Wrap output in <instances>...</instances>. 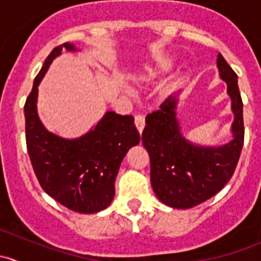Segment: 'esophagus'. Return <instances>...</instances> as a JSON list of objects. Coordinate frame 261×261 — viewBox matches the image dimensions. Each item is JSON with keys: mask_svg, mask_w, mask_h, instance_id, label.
<instances>
[{"mask_svg": "<svg viewBox=\"0 0 261 261\" xmlns=\"http://www.w3.org/2000/svg\"><path fill=\"white\" fill-rule=\"evenodd\" d=\"M135 126L138 128L139 133H143L144 127H145V117L143 115H136L135 116Z\"/></svg>", "mask_w": 261, "mask_h": 261, "instance_id": "esophagus-1", "label": "esophagus"}]
</instances>
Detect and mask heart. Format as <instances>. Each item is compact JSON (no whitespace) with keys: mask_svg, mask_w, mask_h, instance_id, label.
I'll return each instance as SVG.
<instances>
[{"mask_svg":"<svg viewBox=\"0 0 261 261\" xmlns=\"http://www.w3.org/2000/svg\"><path fill=\"white\" fill-rule=\"evenodd\" d=\"M165 70H167V64H164V63L152 65V67H146L145 69L141 70L140 73H138V74L135 75L134 82L140 87L147 86V84L154 83Z\"/></svg>","mask_w":261,"mask_h":261,"instance_id":"1","label":"heart"}]
</instances>
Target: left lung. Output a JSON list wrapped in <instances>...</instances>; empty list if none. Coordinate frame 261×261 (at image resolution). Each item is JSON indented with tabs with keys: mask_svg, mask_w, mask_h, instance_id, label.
Returning <instances> with one entry per match:
<instances>
[{
	"mask_svg": "<svg viewBox=\"0 0 261 261\" xmlns=\"http://www.w3.org/2000/svg\"><path fill=\"white\" fill-rule=\"evenodd\" d=\"M220 77L231 97L233 139L222 146H199L186 140L175 117L177 96L146 116L143 145L150 156V180L158 198L173 208H192L220 192L233 175L244 145L243 99L238 74L218 54Z\"/></svg>",
	"mask_w": 261,
	"mask_h": 261,
	"instance_id": "left-lung-1",
	"label": "left lung"
}]
</instances>
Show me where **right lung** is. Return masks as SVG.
<instances>
[{
  "label": "right lung",
  "instance_id": "obj_1",
  "mask_svg": "<svg viewBox=\"0 0 261 261\" xmlns=\"http://www.w3.org/2000/svg\"><path fill=\"white\" fill-rule=\"evenodd\" d=\"M63 49L75 50L70 43L53 49L26 98V146L36 178L50 197L74 212L96 213L114 199L121 162L131 146L138 145L140 135L133 116L112 111L74 140L59 138L44 127L36 111L38 86Z\"/></svg>",
  "mask_w": 261,
  "mask_h": 261
}]
</instances>
